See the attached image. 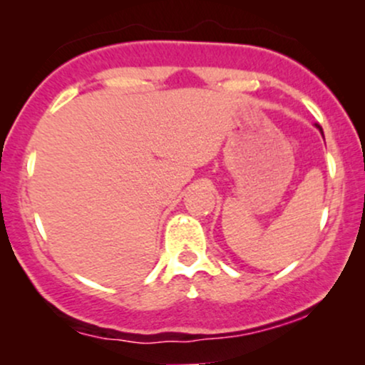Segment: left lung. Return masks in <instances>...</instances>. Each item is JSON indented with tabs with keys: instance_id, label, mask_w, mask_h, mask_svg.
Wrapping results in <instances>:
<instances>
[{
	"instance_id": "1",
	"label": "left lung",
	"mask_w": 365,
	"mask_h": 365,
	"mask_svg": "<svg viewBox=\"0 0 365 365\" xmlns=\"http://www.w3.org/2000/svg\"><path fill=\"white\" fill-rule=\"evenodd\" d=\"M316 127H317V128H319V132H321V133H322V128H321V127H319V125H317V123H316Z\"/></svg>"
}]
</instances>
